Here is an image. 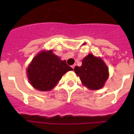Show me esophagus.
I'll use <instances>...</instances> for the list:
<instances>
[{
    "mask_svg": "<svg viewBox=\"0 0 134 134\" xmlns=\"http://www.w3.org/2000/svg\"><path fill=\"white\" fill-rule=\"evenodd\" d=\"M75 66H76V65H75V64L72 65V68H73V69H74V67H75Z\"/></svg>",
    "mask_w": 134,
    "mask_h": 134,
    "instance_id": "obj_1",
    "label": "esophagus"
}]
</instances>
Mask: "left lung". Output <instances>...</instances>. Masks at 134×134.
Wrapping results in <instances>:
<instances>
[{
  "instance_id": "8db88e82",
  "label": "left lung",
  "mask_w": 134,
  "mask_h": 134,
  "mask_svg": "<svg viewBox=\"0 0 134 134\" xmlns=\"http://www.w3.org/2000/svg\"><path fill=\"white\" fill-rule=\"evenodd\" d=\"M74 70L83 86L93 91L102 88L109 76L105 62L100 57H96L92 54L85 56L82 66H75Z\"/></svg>"
}]
</instances>
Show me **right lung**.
<instances>
[{
    "mask_svg": "<svg viewBox=\"0 0 134 134\" xmlns=\"http://www.w3.org/2000/svg\"><path fill=\"white\" fill-rule=\"evenodd\" d=\"M73 70L55 55L53 50H41L37 54L27 68L29 83L40 91H49L58 84L62 76L68 71Z\"/></svg>",
    "mask_w": 134,
    "mask_h": 134,
    "instance_id": "obj_1",
    "label": "right lung"
}]
</instances>
